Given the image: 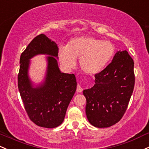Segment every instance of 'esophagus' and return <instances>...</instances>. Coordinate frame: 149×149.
<instances>
[{
  "label": "esophagus",
  "mask_w": 149,
  "mask_h": 149,
  "mask_svg": "<svg viewBox=\"0 0 149 149\" xmlns=\"http://www.w3.org/2000/svg\"><path fill=\"white\" fill-rule=\"evenodd\" d=\"M83 91V88L81 87L80 85H78L77 86V89H76V92L77 93H81Z\"/></svg>",
  "instance_id": "esophagus-1"
}]
</instances>
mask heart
I'll use <instances>...</instances> for the list:
<instances>
[{
  "instance_id": "obj_1",
  "label": "heart",
  "mask_w": 149,
  "mask_h": 149,
  "mask_svg": "<svg viewBox=\"0 0 149 149\" xmlns=\"http://www.w3.org/2000/svg\"><path fill=\"white\" fill-rule=\"evenodd\" d=\"M114 53L113 45L109 41H102L92 37L73 38L66 47H61L58 58L65 68H71L79 58L83 72L88 75H95L108 64Z\"/></svg>"
}]
</instances>
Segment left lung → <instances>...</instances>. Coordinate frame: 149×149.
I'll return each mask as SVG.
<instances>
[{"label":"left lung","mask_w":149,"mask_h":149,"mask_svg":"<svg viewBox=\"0 0 149 149\" xmlns=\"http://www.w3.org/2000/svg\"><path fill=\"white\" fill-rule=\"evenodd\" d=\"M134 64L127 51L117 52L112 62L95 75L94 86L83 91L86 116L94 127H111L123 117L134 88Z\"/></svg>","instance_id":"8db88e82"}]
</instances>
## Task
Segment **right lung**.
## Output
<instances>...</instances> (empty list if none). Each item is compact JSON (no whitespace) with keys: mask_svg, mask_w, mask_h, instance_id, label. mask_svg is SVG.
I'll use <instances>...</instances> for the list:
<instances>
[{"mask_svg":"<svg viewBox=\"0 0 149 149\" xmlns=\"http://www.w3.org/2000/svg\"><path fill=\"white\" fill-rule=\"evenodd\" d=\"M58 48L45 35L37 36L29 44L19 58L17 84L26 112L35 125L55 128L64 120L66 109L76 91L75 75L61 73L55 57ZM47 54V73L43 84L33 87L28 76L29 59L36 55Z\"/></svg>","mask_w":149,"mask_h":149,"instance_id":"obj_1","label":"right lung"}]
</instances>
